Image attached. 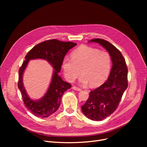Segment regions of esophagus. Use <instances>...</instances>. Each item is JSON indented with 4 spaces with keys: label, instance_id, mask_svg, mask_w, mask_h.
<instances>
[{
    "label": "esophagus",
    "instance_id": "1",
    "mask_svg": "<svg viewBox=\"0 0 147 147\" xmlns=\"http://www.w3.org/2000/svg\"><path fill=\"white\" fill-rule=\"evenodd\" d=\"M72 88H73V89H74V90H77V91H80V90H81V89H80V88H79L76 87V86H73Z\"/></svg>",
    "mask_w": 147,
    "mask_h": 147
}]
</instances>
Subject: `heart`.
Listing matches in <instances>:
<instances>
[{"label":"heart","instance_id":"b5f03b06","mask_svg":"<svg viewBox=\"0 0 147 147\" xmlns=\"http://www.w3.org/2000/svg\"><path fill=\"white\" fill-rule=\"evenodd\" d=\"M65 78L73 82L80 73L79 82L82 84L89 83L92 87L101 85L106 80L111 68V58L105 51L82 46L71 53V59L65 58L62 62Z\"/></svg>","mask_w":147,"mask_h":147}]
</instances>
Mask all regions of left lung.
Listing matches in <instances>:
<instances>
[{
  "label": "left lung",
  "instance_id": "1",
  "mask_svg": "<svg viewBox=\"0 0 147 147\" xmlns=\"http://www.w3.org/2000/svg\"><path fill=\"white\" fill-rule=\"evenodd\" d=\"M89 42L101 45L109 52L113 64L107 80L90 91L86 102L82 106L85 116L92 120L100 121L109 117L117 108L128 86V69L121 53L111 43L101 38H95Z\"/></svg>",
  "mask_w": 147,
  "mask_h": 147
}]
</instances>
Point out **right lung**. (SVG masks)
I'll list each match as a JSON object with an SVG mask.
<instances>
[{"label":"right lung","instance_id":"1","mask_svg":"<svg viewBox=\"0 0 147 147\" xmlns=\"http://www.w3.org/2000/svg\"><path fill=\"white\" fill-rule=\"evenodd\" d=\"M76 45L71 42L49 40L37 44L26 55V60L19 69L18 86L26 107L36 116L46 118L53 114L60 106L61 97L64 92L71 88V84L64 82L58 73L67 53ZM36 59L47 60L54 69L47 92L42 98L37 100L31 99L28 96L22 82L23 74L29 60Z\"/></svg>","mask_w":147,"mask_h":147}]
</instances>
